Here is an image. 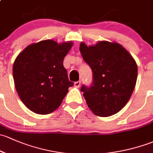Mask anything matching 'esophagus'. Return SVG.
<instances>
[{"label":"esophagus","instance_id":"esophagus-1","mask_svg":"<svg viewBox=\"0 0 153 153\" xmlns=\"http://www.w3.org/2000/svg\"><path fill=\"white\" fill-rule=\"evenodd\" d=\"M80 85H81V81H77V82H74V86L76 88L79 87Z\"/></svg>","mask_w":153,"mask_h":153}]
</instances>
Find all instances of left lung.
I'll use <instances>...</instances> for the list:
<instances>
[{
  "label": "left lung",
  "instance_id": "8db88e82",
  "mask_svg": "<svg viewBox=\"0 0 153 153\" xmlns=\"http://www.w3.org/2000/svg\"><path fill=\"white\" fill-rule=\"evenodd\" d=\"M80 52L91 67L93 81L81 91L95 115L107 117L120 111L134 90L138 75L136 62L120 44L100 41L94 46L82 42Z\"/></svg>",
  "mask_w": 153,
  "mask_h": 153
}]
</instances>
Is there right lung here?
<instances>
[{
  "mask_svg": "<svg viewBox=\"0 0 153 153\" xmlns=\"http://www.w3.org/2000/svg\"><path fill=\"white\" fill-rule=\"evenodd\" d=\"M71 46V42L58 44L46 40L29 45L17 56L13 65L15 88L22 102L34 113H52L74 85L63 66Z\"/></svg>",
  "mask_w": 153,
  "mask_h": 153,
  "instance_id": "obj_1",
  "label": "right lung"
}]
</instances>
